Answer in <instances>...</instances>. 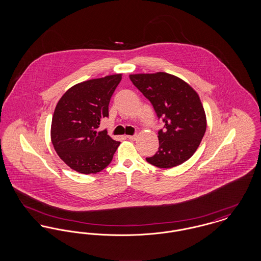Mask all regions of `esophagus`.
<instances>
[{"mask_svg": "<svg viewBox=\"0 0 261 261\" xmlns=\"http://www.w3.org/2000/svg\"><path fill=\"white\" fill-rule=\"evenodd\" d=\"M127 138L129 140H131V141H135V140H137V138H138V135H129V136H127Z\"/></svg>", "mask_w": 261, "mask_h": 261, "instance_id": "esophagus-1", "label": "esophagus"}]
</instances>
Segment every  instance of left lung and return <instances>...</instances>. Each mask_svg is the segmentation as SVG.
<instances>
[{
  "mask_svg": "<svg viewBox=\"0 0 261 261\" xmlns=\"http://www.w3.org/2000/svg\"><path fill=\"white\" fill-rule=\"evenodd\" d=\"M130 80L149 99L164 129L159 131V150L147 162L171 168L188 161L206 130V116L199 94L183 79L166 72L130 74Z\"/></svg>",
  "mask_w": 261,
  "mask_h": 261,
  "instance_id": "1",
  "label": "left lung"
}]
</instances>
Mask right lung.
Returning a JSON list of instances; mask_svg holds the SVG:
<instances>
[{
	"label": "right lung",
	"instance_id": "obj_1",
	"mask_svg": "<svg viewBox=\"0 0 261 261\" xmlns=\"http://www.w3.org/2000/svg\"><path fill=\"white\" fill-rule=\"evenodd\" d=\"M122 74L91 79L69 88L51 118L50 140L62 162L76 172L96 174L112 161L120 142L99 131L109 116V103Z\"/></svg>",
	"mask_w": 261,
	"mask_h": 261
}]
</instances>
